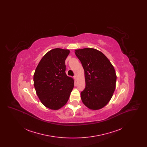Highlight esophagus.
<instances>
[{
    "mask_svg": "<svg viewBox=\"0 0 147 147\" xmlns=\"http://www.w3.org/2000/svg\"><path fill=\"white\" fill-rule=\"evenodd\" d=\"M74 79H75V80H76V81L78 80V77H77V76H74Z\"/></svg>",
    "mask_w": 147,
    "mask_h": 147,
    "instance_id": "34e87169",
    "label": "esophagus"
}]
</instances>
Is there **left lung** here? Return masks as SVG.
<instances>
[{"instance_id":"1","label":"left lung","mask_w":147,"mask_h":147,"mask_svg":"<svg viewBox=\"0 0 147 147\" xmlns=\"http://www.w3.org/2000/svg\"><path fill=\"white\" fill-rule=\"evenodd\" d=\"M84 70L85 88L80 94L85 106L98 110L107 105L116 88L117 76L112 64L101 51L92 48L75 50Z\"/></svg>"}]
</instances>
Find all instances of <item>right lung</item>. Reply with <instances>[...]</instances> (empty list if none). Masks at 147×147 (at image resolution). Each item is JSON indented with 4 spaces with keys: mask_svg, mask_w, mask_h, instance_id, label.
Returning <instances> with one entry per match:
<instances>
[{
    "mask_svg": "<svg viewBox=\"0 0 147 147\" xmlns=\"http://www.w3.org/2000/svg\"><path fill=\"white\" fill-rule=\"evenodd\" d=\"M69 49L57 48L46 53L34 75L36 94L45 107L58 110L65 105L74 88V80L65 73V61Z\"/></svg>",
    "mask_w": 147,
    "mask_h": 147,
    "instance_id": "obj_1",
    "label": "right lung"
}]
</instances>
